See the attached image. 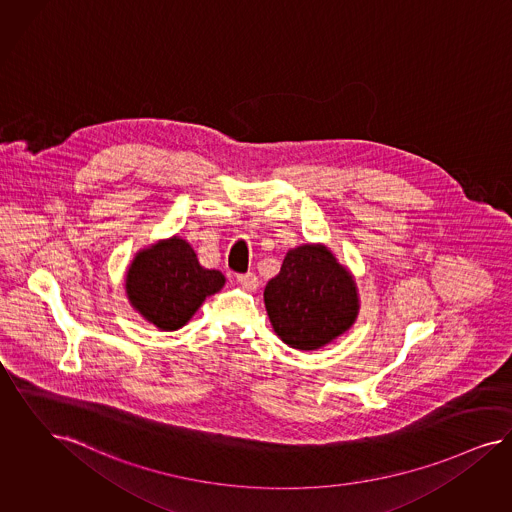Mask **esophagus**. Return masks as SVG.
<instances>
[{
	"label": "esophagus",
	"mask_w": 512,
	"mask_h": 512,
	"mask_svg": "<svg viewBox=\"0 0 512 512\" xmlns=\"http://www.w3.org/2000/svg\"><path fill=\"white\" fill-rule=\"evenodd\" d=\"M237 283L247 290H254L258 286V277H256V273H239Z\"/></svg>",
	"instance_id": "1"
}]
</instances>
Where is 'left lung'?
Returning <instances> with one entry per match:
<instances>
[{
    "mask_svg": "<svg viewBox=\"0 0 512 512\" xmlns=\"http://www.w3.org/2000/svg\"><path fill=\"white\" fill-rule=\"evenodd\" d=\"M264 302L277 336L302 351L338 338L359 309L351 275L326 247L313 245L288 250L279 275L265 286Z\"/></svg>",
    "mask_w": 512,
    "mask_h": 512,
    "instance_id": "8db88e82",
    "label": "left lung"
}]
</instances>
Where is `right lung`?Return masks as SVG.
Returning a JSON list of instances; mask_svg holds the SVG:
<instances>
[{"label": "right lung", "mask_w": 512, "mask_h": 512, "mask_svg": "<svg viewBox=\"0 0 512 512\" xmlns=\"http://www.w3.org/2000/svg\"><path fill=\"white\" fill-rule=\"evenodd\" d=\"M224 283L220 271L201 267L193 248L172 237L134 258L127 294L144 319L161 330H176Z\"/></svg>", "instance_id": "add662e5"}]
</instances>
